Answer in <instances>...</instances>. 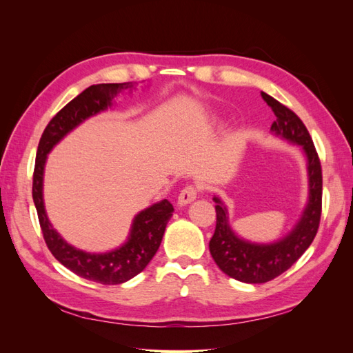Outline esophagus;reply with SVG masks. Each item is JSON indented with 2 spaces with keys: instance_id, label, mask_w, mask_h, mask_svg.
<instances>
[{
  "instance_id": "obj_1",
  "label": "esophagus",
  "mask_w": 353,
  "mask_h": 353,
  "mask_svg": "<svg viewBox=\"0 0 353 353\" xmlns=\"http://www.w3.org/2000/svg\"><path fill=\"white\" fill-rule=\"evenodd\" d=\"M199 193H200V188L197 185H187V187H184L183 190H181V193L178 196V205L179 206L188 205V203L196 200Z\"/></svg>"
}]
</instances>
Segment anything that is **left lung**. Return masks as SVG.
I'll return each mask as SVG.
<instances>
[{"label": "left lung", "instance_id": "obj_1", "mask_svg": "<svg viewBox=\"0 0 353 353\" xmlns=\"http://www.w3.org/2000/svg\"><path fill=\"white\" fill-rule=\"evenodd\" d=\"M263 101L275 114L272 132L285 140L302 145L307 157L309 203L294 230L283 240L272 244H252L239 239L228 223L227 209L215 197L216 228L209 243L213 261L222 272L243 283L261 284L271 281L285 272L301 258L314 241L323 212V169L311 135L305 123L293 110L261 92Z\"/></svg>", "mask_w": 353, "mask_h": 353}]
</instances>
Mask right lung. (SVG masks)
<instances>
[{"instance_id": "right-lung-1", "label": "right lung", "mask_w": 353, "mask_h": 353, "mask_svg": "<svg viewBox=\"0 0 353 353\" xmlns=\"http://www.w3.org/2000/svg\"><path fill=\"white\" fill-rule=\"evenodd\" d=\"M132 82L91 85L63 108L46 126L37 150V160L32 181V197L38 213L39 225L46 244L52 256L68 270L85 280L100 284H122L140 274L156 254L166 223L172 216L174 206L169 200L150 206L138 213L132 223L131 236L122 248L104 254H91L69 245L52 230L46 215L42 200V175L47 154L63 137L87 117L108 109L112 100L122 90L132 88Z\"/></svg>"}]
</instances>
